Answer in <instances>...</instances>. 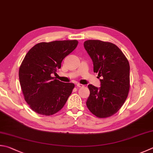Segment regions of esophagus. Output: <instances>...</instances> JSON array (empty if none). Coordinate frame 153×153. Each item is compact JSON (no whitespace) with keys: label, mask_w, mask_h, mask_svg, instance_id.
Returning a JSON list of instances; mask_svg holds the SVG:
<instances>
[{"label":"esophagus","mask_w":153,"mask_h":153,"mask_svg":"<svg viewBox=\"0 0 153 153\" xmlns=\"http://www.w3.org/2000/svg\"><path fill=\"white\" fill-rule=\"evenodd\" d=\"M76 86H78V87H79V88H80V87H83V86H84V85H82V84H79V83H78V84L76 85Z\"/></svg>","instance_id":"esophagus-1"}]
</instances>
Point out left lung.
Listing matches in <instances>:
<instances>
[{"mask_svg":"<svg viewBox=\"0 0 153 153\" xmlns=\"http://www.w3.org/2000/svg\"><path fill=\"white\" fill-rule=\"evenodd\" d=\"M85 50L93 62L94 73L100 77L98 88L88 85L90 91L86 106L99 118H106L119 111L130 89V65L117 45L99 40L84 42Z\"/></svg>","mask_w":153,"mask_h":153,"instance_id":"8db88e82","label":"left lung"}]
</instances>
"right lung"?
Masks as SVG:
<instances>
[{
    "instance_id": "right-lung-1",
    "label": "right lung",
    "mask_w": 153,
    "mask_h": 153,
    "mask_svg": "<svg viewBox=\"0 0 153 153\" xmlns=\"http://www.w3.org/2000/svg\"><path fill=\"white\" fill-rule=\"evenodd\" d=\"M76 40L40 42L28 51L19 68V76L25 101L36 113L50 116L65 105L74 88L52 76L62 60L78 45Z\"/></svg>"
}]
</instances>
